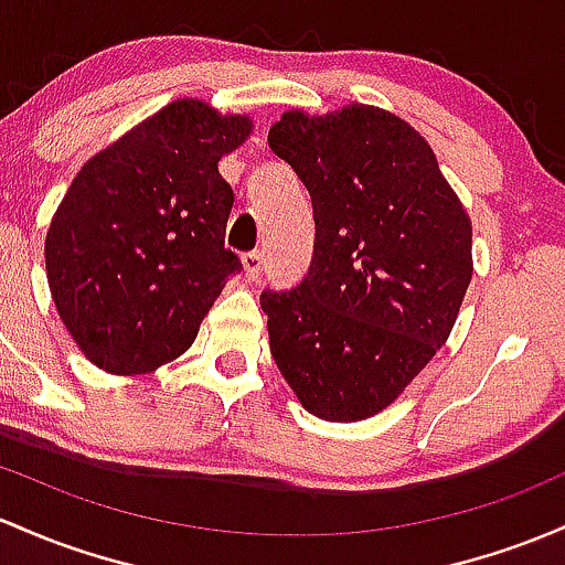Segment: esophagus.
Wrapping results in <instances>:
<instances>
[{
	"mask_svg": "<svg viewBox=\"0 0 565 565\" xmlns=\"http://www.w3.org/2000/svg\"><path fill=\"white\" fill-rule=\"evenodd\" d=\"M241 265H244V273L249 281H254V278H259V273H263V254L259 252H249L241 257Z\"/></svg>",
	"mask_w": 565,
	"mask_h": 565,
	"instance_id": "34e87169",
	"label": "esophagus"
}]
</instances>
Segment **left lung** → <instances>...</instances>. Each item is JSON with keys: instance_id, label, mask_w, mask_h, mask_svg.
<instances>
[{"instance_id": "1", "label": "left lung", "mask_w": 565, "mask_h": 565, "mask_svg": "<svg viewBox=\"0 0 565 565\" xmlns=\"http://www.w3.org/2000/svg\"><path fill=\"white\" fill-rule=\"evenodd\" d=\"M270 150L311 192L308 276L263 292L270 353L300 405L386 411L445 345L472 281V220L411 122L370 104L284 111Z\"/></svg>"}]
</instances>
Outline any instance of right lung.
<instances>
[{
	"label": "right lung",
	"mask_w": 565,
	"mask_h": 565,
	"mask_svg": "<svg viewBox=\"0 0 565 565\" xmlns=\"http://www.w3.org/2000/svg\"><path fill=\"white\" fill-rule=\"evenodd\" d=\"M249 115L177 98L79 169L45 238L47 284L77 349L111 375L182 356L241 270L225 249L233 188L222 154Z\"/></svg>",
	"instance_id": "1"
}]
</instances>
